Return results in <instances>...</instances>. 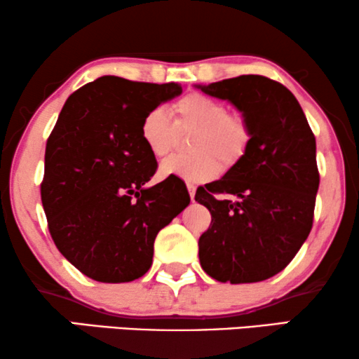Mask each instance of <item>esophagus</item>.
Instances as JSON below:
<instances>
[{
	"instance_id": "34e87169",
	"label": "esophagus",
	"mask_w": 359,
	"mask_h": 359,
	"mask_svg": "<svg viewBox=\"0 0 359 359\" xmlns=\"http://www.w3.org/2000/svg\"><path fill=\"white\" fill-rule=\"evenodd\" d=\"M188 191H189V196H191V201H194V196H196V186L188 183Z\"/></svg>"
}]
</instances>
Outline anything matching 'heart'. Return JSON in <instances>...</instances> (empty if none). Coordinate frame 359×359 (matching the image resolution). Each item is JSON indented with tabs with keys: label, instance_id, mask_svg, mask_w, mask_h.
<instances>
[{
	"label": "heart",
	"instance_id": "heart-1",
	"mask_svg": "<svg viewBox=\"0 0 359 359\" xmlns=\"http://www.w3.org/2000/svg\"><path fill=\"white\" fill-rule=\"evenodd\" d=\"M173 112L175 121L163 107H154L140 122L142 142L156 158L173 151L180 132H194L189 144L194 155H176L165 160L160 176L204 183L219 175L220 166L230 170L245 158L252 145V126L243 116L230 112L222 101L193 91L175 102Z\"/></svg>",
	"mask_w": 359,
	"mask_h": 359
}]
</instances>
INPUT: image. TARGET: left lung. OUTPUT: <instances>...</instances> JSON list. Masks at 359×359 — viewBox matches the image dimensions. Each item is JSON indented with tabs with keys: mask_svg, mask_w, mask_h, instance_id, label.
Returning a JSON list of instances; mask_svg holds the SVG:
<instances>
[{
	"mask_svg": "<svg viewBox=\"0 0 359 359\" xmlns=\"http://www.w3.org/2000/svg\"><path fill=\"white\" fill-rule=\"evenodd\" d=\"M199 88L237 106L253 132L245 158L196 191L212 217L199 238L201 266L220 283L263 281L283 271L311 233L320 183L316 137L292 93L271 78L242 75Z\"/></svg>",
	"mask_w": 359,
	"mask_h": 359,
	"instance_id": "obj_1",
	"label": "left lung"
}]
</instances>
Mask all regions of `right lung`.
<instances>
[{
    "mask_svg": "<svg viewBox=\"0 0 359 359\" xmlns=\"http://www.w3.org/2000/svg\"><path fill=\"white\" fill-rule=\"evenodd\" d=\"M181 91L180 83L101 76L70 95L48 135L41 183L48 232L95 281L144 276L156 233L189 204L178 180L145 186L158 163L140 137L145 112Z\"/></svg>",
    "mask_w": 359,
    "mask_h": 359,
    "instance_id": "add662e5",
    "label": "right lung"
}]
</instances>
